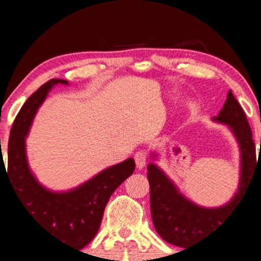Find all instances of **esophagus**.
Returning a JSON list of instances; mask_svg holds the SVG:
<instances>
[{"instance_id": "esophagus-1", "label": "esophagus", "mask_w": 261, "mask_h": 261, "mask_svg": "<svg viewBox=\"0 0 261 261\" xmlns=\"http://www.w3.org/2000/svg\"><path fill=\"white\" fill-rule=\"evenodd\" d=\"M146 152L145 151H138L135 154V163H136V168L138 169H143L146 164Z\"/></svg>"}]
</instances>
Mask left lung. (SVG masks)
<instances>
[{
	"instance_id": "left-lung-1",
	"label": "left lung",
	"mask_w": 261,
	"mask_h": 261,
	"mask_svg": "<svg viewBox=\"0 0 261 261\" xmlns=\"http://www.w3.org/2000/svg\"><path fill=\"white\" fill-rule=\"evenodd\" d=\"M217 122L230 126L239 141L241 151V177L235 197L227 204L217 208L199 207L183 197L169 178L155 164L147 165V179L150 183V208L152 223L163 240L186 247L198 243L215 232L223 221L232 215L243 199L250 180L259 168L252 133L243 107L228 91L225 105L218 116L213 117ZM261 145V141H260ZM261 149V146H260ZM261 165V164H260Z\"/></svg>"
}]
</instances>
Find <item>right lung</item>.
Masks as SVG:
<instances>
[{
  "label": "right lung",
  "mask_w": 261,
  "mask_h": 261,
  "mask_svg": "<svg viewBox=\"0 0 261 261\" xmlns=\"http://www.w3.org/2000/svg\"><path fill=\"white\" fill-rule=\"evenodd\" d=\"M58 83L68 84V82H46L29 97L20 110L10 133L7 172L2 154L0 172L1 169L6 172L28 215L45 228L49 235L83 249L96 236L111 194L135 170V162L130 158L107 168L78 188L63 193L50 192L35 179L26 159L25 138L36 111L51 87Z\"/></svg>",
  "instance_id": "right-lung-1"
}]
</instances>
